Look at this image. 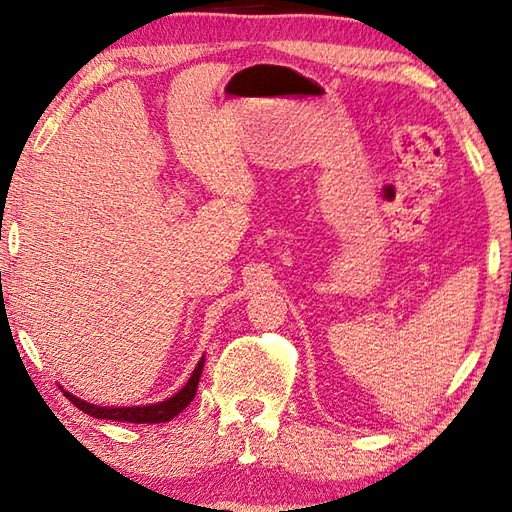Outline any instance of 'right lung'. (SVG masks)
I'll return each mask as SVG.
<instances>
[{"mask_svg":"<svg viewBox=\"0 0 512 512\" xmlns=\"http://www.w3.org/2000/svg\"><path fill=\"white\" fill-rule=\"evenodd\" d=\"M204 367V356L195 365L191 378L184 383L180 391H176L171 398L156 402V405H138V407H99L92 405V402H85L81 398L72 396L70 391H65V398H68L74 407L88 413L92 418L99 420H116V422H134V424H158V422H169L178 416L182 409L189 407V402L195 398V391H198V383L202 376Z\"/></svg>","mask_w":512,"mask_h":512,"instance_id":"1","label":"right lung"}]
</instances>
